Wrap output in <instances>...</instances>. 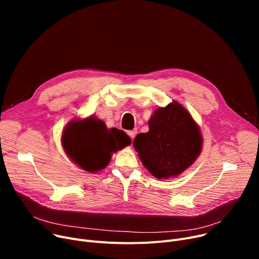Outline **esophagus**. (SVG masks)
Listing matches in <instances>:
<instances>
[{"label": "esophagus", "mask_w": 259, "mask_h": 259, "mask_svg": "<svg viewBox=\"0 0 259 259\" xmlns=\"http://www.w3.org/2000/svg\"><path fill=\"white\" fill-rule=\"evenodd\" d=\"M137 133H138V130H137V129H133V130L128 131V135L131 138V140H133V139L135 138V135H137Z\"/></svg>", "instance_id": "esophagus-1"}]
</instances>
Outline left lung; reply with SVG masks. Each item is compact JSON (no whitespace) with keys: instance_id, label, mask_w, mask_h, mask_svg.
Masks as SVG:
<instances>
[{"instance_id":"obj_1","label":"left lung","mask_w":259,"mask_h":259,"mask_svg":"<svg viewBox=\"0 0 259 259\" xmlns=\"http://www.w3.org/2000/svg\"><path fill=\"white\" fill-rule=\"evenodd\" d=\"M133 146L149 172L156 179H169L193 164L202 138L191 114L174 101L157 109L149 120V131L138 134Z\"/></svg>"}]
</instances>
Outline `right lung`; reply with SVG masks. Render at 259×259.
<instances>
[{"mask_svg":"<svg viewBox=\"0 0 259 259\" xmlns=\"http://www.w3.org/2000/svg\"><path fill=\"white\" fill-rule=\"evenodd\" d=\"M65 152L81 169L95 173L107 167L112 153L131 144L128 135L116 128L108 129L94 116L71 120L62 135Z\"/></svg>","mask_w":259,"mask_h":259,"instance_id":"obj_1","label":"right lung"}]
</instances>
